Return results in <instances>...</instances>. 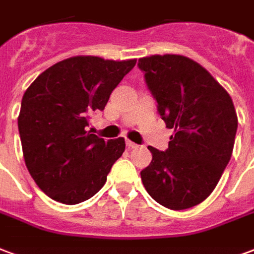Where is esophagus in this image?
I'll return each mask as SVG.
<instances>
[{"label": "esophagus", "instance_id": "1", "mask_svg": "<svg viewBox=\"0 0 254 254\" xmlns=\"http://www.w3.org/2000/svg\"><path fill=\"white\" fill-rule=\"evenodd\" d=\"M127 146L129 148V149H133V148H137V144H134V142L130 141V140H127Z\"/></svg>", "mask_w": 254, "mask_h": 254}]
</instances>
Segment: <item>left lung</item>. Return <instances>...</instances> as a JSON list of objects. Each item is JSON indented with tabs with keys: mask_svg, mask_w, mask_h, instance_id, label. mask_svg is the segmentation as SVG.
Wrapping results in <instances>:
<instances>
[{
	"mask_svg": "<svg viewBox=\"0 0 254 254\" xmlns=\"http://www.w3.org/2000/svg\"><path fill=\"white\" fill-rule=\"evenodd\" d=\"M165 127L168 149L148 146L142 185L157 203L185 210L213 192L233 153L238 118L232 97L207 69L183 55L138 59Z\"/></svg>",
	"mask_w": 254,
	"mask_h": 254,
	"instance_id": "obj_1",
	"label": "left lung"
}]
</instances>
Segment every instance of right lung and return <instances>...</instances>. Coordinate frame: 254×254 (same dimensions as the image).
Listing matches in <instances>:
<instances>
[{
    "label": "right lung",
    "instance_id": "1",
    "mask_svg": "<svg viewBox=\"0 0 254 254\" xmlns=\"http://www.w3.org/2000/svg\"><path fill=\"white\" fill-rule=\"evenodd\" d=\"M136 62L72 56L41 72L24 93L18 114L24 160L39 189L56 202L94 196L125 151L124 137L105 141L86 127Z\"/></svg>",
    "mask_w": 254,
    "mask_h": 254
}]
</instances>
